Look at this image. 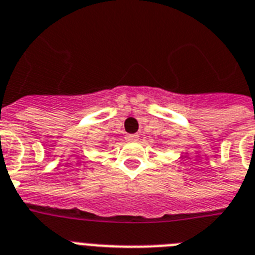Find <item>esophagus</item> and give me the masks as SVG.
Here are the masks:
<instances>
[{
    "instance_id": "obj_1",
    "label": "esophagus",
    "mask_w": 255,
    "mask_h": 255,
    "mask_svg": "<svg viewBox=\"0 0 255 255\" xmlns=\"http://www.w3.org/2000/svg\"><path fill=\"white\" fill-rule=\"evenodd\" d=\"M126 138H127V141H137L138 140V134H127L126 136Z\"/></svg>"
}]
</instances>
